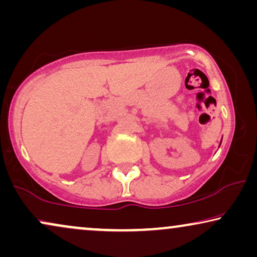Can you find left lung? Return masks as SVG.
Here are the masks:
<instances>
[{"mask_svg": "<svg viewBox=\"0 0 257 257\" xmlns=\"http://www.w3.org/2000/svg\"><path fill=\"white\" fill-rule=\"evenodd\" d=\"M220 145H221V143H220Z\"/></svg>", "mask_w": 257, "mask_h": 257, "instance_id": "left-lung-1", "label": "left lung"}]
</instances>
